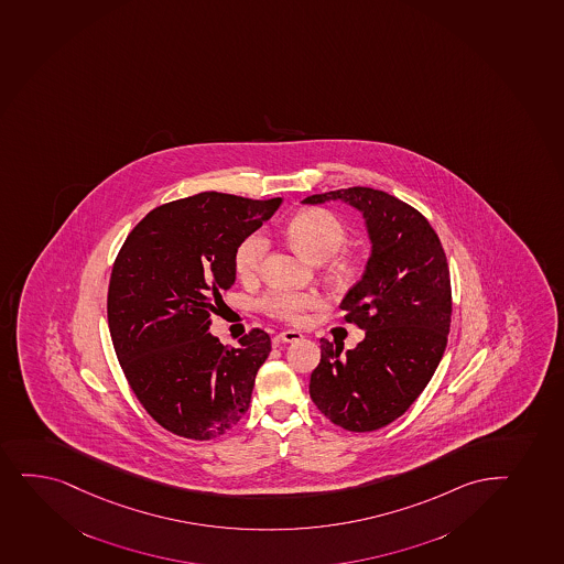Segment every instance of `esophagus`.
Listing matches in <instances>:
<instances>
[{"label":"esophagus","mask_w":564,"mask_h":564,"mask_svg":"<svg viewBox=\"0 0 564 564\" xmlns=\"http://www.w3.org/2000/svg\"><path fill=\"white\" fill-rule=\"evenodd\" d=\"M302 337L304 336H302L300 332H296V329H285V332H281V334H279L278 339L283 343H294L300 341Z\"/></svg>","instance_id":"34e87169"}]
</instances>
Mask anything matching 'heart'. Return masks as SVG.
<instances>
[{
	"label": "heart",
	"instance_id": "1",
	"mask_svg": "<svg viewBox=\"0 0 564 564\" xmlns=\"http://www.w3.org/2000/svg\"><path fill=\"white\" fill-rule=\"evenodd\" d=\"M286 238L305 259L324 262L332 259L347 240V228L339 217L323 208L300 212L286 225ZM268 241L264 236L251 235L241 241L235 253V270L243 281L254 279L262 268ZM355 272V264L348 259L337 260L336 273L348 278ZM321 304V297L313 292L273 291L260 300V310L270 317L297 323L307 310Z\"/></svg>",
	"mask_w": 564,
	"mask_h": 564
}]
</instances>
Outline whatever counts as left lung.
<instances>
[{"instance_id":"1","label":"left lung","mask_w":564,"mask_h":564,"mask_svg":"<svg viewBox=\"0 0 564 564\" xmlns=\"http://www.w3.org/2000/svg\"><path fill=\"white\" fill-rule=\"evenodd\" d=\"M341 200L361 212L371 254L343 297V321L366 329L364 341L321 339L310 395L343 430L392 424L424 392L443 358L452 317L449 270L437 232L417 209L371 187L311 195L304 204Z\"/></svg>"}]
</instances>
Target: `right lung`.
<instances>
[{
    "instance_id": "1",
    "label": "right lung",
    "mask_w": 564,
    "mask_h": 564,
    "mask_svg": "<svg viewBox=\"0 0 564 564\" xmlns=\"http://www.w3.org/2000/svg\"><path fill=\"white\" fill-rule=\"evenodd\" d=\"M279 204L216 191L180 198L152 209L116 257L107 300L116 356L148 414L174 435L219 437L249 409L270 336L253 328L225 347L209 318L235 285L236 249Z\"/></svg>"
}]
</instances>
